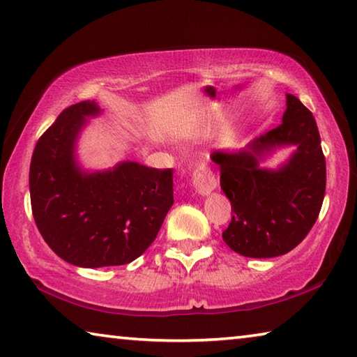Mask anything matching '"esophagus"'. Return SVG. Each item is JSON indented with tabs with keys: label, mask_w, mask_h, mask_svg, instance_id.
Masks as SVG:
<instances>
[{
	"label": "esophagus",
	"mask_w": 357,
	"mask_h": 357,
	"mask_svg": "<svg viewBox=\"0 0 357 357\" xmlns=\"http://www.w3.org/2000/svg\"><path fill=\"white\" fill-rule=\"evenodd\" d=\"M193 185H195L197 192L200 193V195H208V193L213 192L215 187H217V179H215V174L211 172V168L208 164H198V167L195 168V172H193Z\"/></svg>",
	"instance_id": "34e87169"
}]
</instances>
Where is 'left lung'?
Wrapping results in <instances>:
<instances>
[{
	"label": "left lung",
	"instance_id": "left-lung-1",
	"mask_svg": "<svg viewBox=\"0 0 357 357\" xmlns=\"http://www.w3.org/2000/svg\"><path fill=\"white\" fill-rule=\"evenodd\" d=\"M296 146L275 171L259 162L275 147ZM220 187L231 203V222L222 233L229 249L249 258L285 255L317 222L326 192V159L312 112L293 94L275 129L234 153L214 151Z\"/></svg>",
	"mask_w": 357,
	"mask_h": 357
}]
</instances>
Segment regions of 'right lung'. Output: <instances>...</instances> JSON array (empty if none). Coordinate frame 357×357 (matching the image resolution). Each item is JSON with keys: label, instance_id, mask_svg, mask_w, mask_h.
I'll return each mask as SVG.
<instances>
[{"label": "right lung", "instance_id": "obj_1", "mask_svg": "<svg viewBox=\"0 0 357 357\" xmlns=\"http://www.w3.org/2000/svg\"><path fill=\"white\" fill-rule=\"evenodd\" d=\"M100 107L83 100L61 112L36 144L29 165L34 222L59 258L80 268L134 261L153 244L173 206V170L119 162L84 172L77 138Z\"/></svg>", "mask_w": 357, "mask_h": 357}]
</instances>
